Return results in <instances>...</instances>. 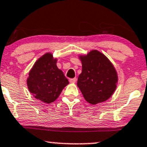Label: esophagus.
I'll list each match as a JSON object with an SVG mask.
<instances>
[{
  "mask_svg": "<svg viewBox=\"0 0 147 147\" xmlns=\"http://www.w3.org/2000/svg\"><path fill=\"white\" fill-rule=\"evenodd\" d=\"M77 79L76 78H71V79H69V82L71 83H75L76 82Z\"/></svg>",
  "mask_w": 147,
  "mask_h": 147,
  "instance_id": "34e87169",
  "label": "esophagus"
}]
</instances>
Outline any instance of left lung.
Masks as SVG:
<instances>
[{"label":"left lung","instance_id":"obj_1","mask_svg":"<svg viewBox=\"0 0 147 147\" xmlns=\"http://www.w3.org/2000/svg\"><path fill=\"white\" fill-rule=\"evenodd\" d=\"M82 71L77 85L87 102L95 105L108 100L117 87V70L109 59L98 50L79 55Z\"/></svg>","mask_w":147,"mask_h":147}]
</instances>
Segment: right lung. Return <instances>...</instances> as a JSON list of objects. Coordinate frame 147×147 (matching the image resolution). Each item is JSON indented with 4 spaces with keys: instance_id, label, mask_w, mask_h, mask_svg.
<instances>
[{
    "instance_id": "obj_1",
    "label": "right lung",
    "mask_w": 147,
    "mask_h": 147,
    "mask_svg": "<svg viewBox=\"0 0 147 147\" xmlns=\"http://www.w3.org/2000/svg\"><path fill=\"white\" fill-rule=\"evenodd\" d=\"M57 59L47 52L37 60L26 80L28 90L38 100L53 102L69 84L62 70L58 68Z\"/></svg>"
}]
</instances>
